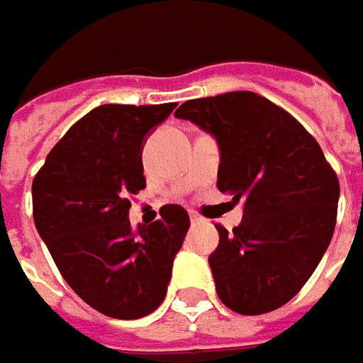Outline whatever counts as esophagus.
Masks as SVG:
<instances>
[{"instance_id":"34e87169","label":"esophagus","mask_w":363,"mask_h":363,"mask_svg":"<svg viewBox=\"0 0 363 363\" xmlns=\"http://www.w3.org/2000/svg\"><path fill=\"white\" fill-rule=\"evenodd\" d=\"M191 221H193V223H201V221H203V217H201L197 211H191Z\"/></svg>"}]
</instances>
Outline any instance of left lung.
<instances>
[{"label": "left lung", "mask_w": 363, "mask_h": 363, "mask_svg": "<svg viewBox=\"0 0 363 363\" xmlns=\"http://www.w3.org/2000/svg\"><path fill=\"white\" fill-rule=\"evenodd\" d=\"M217 140V189L244 203L242 223L209 256L221 303L240 315L282 307L323 258L337 219L339 181L317 140L266 97L231 91L174 111Z\"/></svg>", "instance_id": "1"}]
</instances>
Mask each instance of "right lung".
<instances>
[{
  "label": "right lung",
  "mask_w": 363,
  "mask_h": 363,
  "mask_svg": "<svg viewBox=\"0 0 363 363\" xmlns=\"http://www.w3.org/2000/svg\"><path fill=\"white\" fill-rule=\"evenodd\" d=\"M177 107L99 105L46 156L32 182L40 238L56 268L89 307L140 319L162 305L189 213L166 205L152 225L132 228L130 197L146 189L142 150Z\"/></svg>",
  "instance_id": "1"
}]
</instances>
